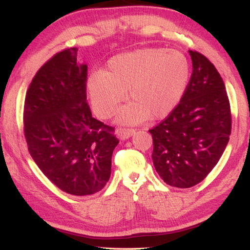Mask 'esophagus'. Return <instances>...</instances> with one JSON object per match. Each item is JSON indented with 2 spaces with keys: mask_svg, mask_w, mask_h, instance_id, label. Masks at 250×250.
<instances>
[{
  "mask_svg": "<svg viewBox=\"0 0 250 250\" xmlns=\"http://www.w3.org/2000/svg\"><path fill=\"white\" fill-rule=\"evenodd\" d=\"M135 133L134 128H124V127H118L116 129V135L121 139H127Z\"/></svg>",
  "mask_w": 250,
  "mask_h": 250,
  "instance_id": "1",
  "label": "esophagus"
}]
</instances>
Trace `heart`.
I'll return each mask as SVG.
<instances>
[{"instance_id": "obj_1", "label": "heart", "mask_w": 250, "mask_h": 250, "mask_svg": "<svg viewBox=\"0 0 250 250\" xmlns=\"http://www.w3.org/2000/svg\"><path fill=\"white\" fill-rule=\"evenodd\" d=\"M190 62L183 52L165 48H142L112 57L106 69L93 73L86 83L91 106L100 118H108L127 98L132 103L118 114V121L136 124L150 116L169 115L189 84Z\"/></svg>"}]
</instances>
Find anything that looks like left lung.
Segmentation results:
<instances>
[{"mask_svg":"<svg viewBox=\"0 0 250 250\" xmlns=\"http://www.w3.org/2000/svg\"><path fill=\"white\" fill-rule=\"evenodd\" d=\"M192 74L176 108L149 129L152 161L160 178L176 188H191L207 178L229 141L231 113L224 81L214 64L190 50Z\"/></svg>","mask_w":250,"mask_h":250,"instance_id":"8db88e82","label":"left lung"}]
</instances>
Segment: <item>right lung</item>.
I'll return each instance as SVG.
<instances>
[{"label": "right lung", "instance_id": "add662e5", "mask_svg": "<svg viewBox=\"0 0 250 250\" xmlns=\"http://www.w3.org/2000/svg\"><path fill=\"white\" fill-rule=\"evenodd\" d=\"M67 48L43 63L24 103V136L42 173L60 190L90 195L111 176L118 139L114 127L92 116L86 102L87 65Z\"/></svg>", "mask_w": 250, "mask_h": 250}]
</instances>
